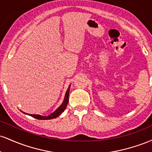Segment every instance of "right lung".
I'll return each instance as SVG.
<instances>
[{
    "label": "right lung",
    "instance_id": "right-lung-1",
    "mask_svg": "<svg viewBox=\"0 0 152 152\" xmlns=\"http://www.w3.org/2000/svg\"><path fill=\"white\" fill-rule=\"evenodd\" d=\"M70 86H69L67 91H66V95H65V98H64V102H63L61 105L59 106L58 109L56 110L54 112L52 113V114H50L49 116H41V115H38V114H26V113H24V114H28V115H29V116H32V117H34L35 118H37V119H40V120L52 119V118H55L58 117L59 115L64 112V110H65V109L66 108V106H67L68 102H69V91H70Z\"/></svg>",
    "mask_w": 152,
    "mask_h": 152
}]
</instances>
